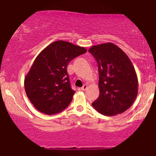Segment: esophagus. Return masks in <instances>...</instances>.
Here are the masks:
<instances>
[{
    "instance_id": "esophagus-1",
    "label": "esophagus",
    "mask_w": 156,
    "mask_h": 156,
    "mask_svg": "<svg viewBox=\"0 0 156 156\" xmlns=\"http://www.w3.org/2000/svg\"><path fill=\"white\" fill-rule=\"evenodd\" d=\"M87 88H88V85L87 84H84L83 86V87H81V90H85L87 89Z\"/></svg>"
}]
</instances>
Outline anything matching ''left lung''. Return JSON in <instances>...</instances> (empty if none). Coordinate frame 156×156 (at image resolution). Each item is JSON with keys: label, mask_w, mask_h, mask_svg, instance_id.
I'll return each instance as SVG.
<instances>
[{"label": "left lung", "mask_w": 156, "mask_h": 156, "mask_svg": "<svg viewBox=\"0 0 156 156\" xmlns=\"http://www.w3.org/2000/svg\"><path fill=\"white\" fill-rule=\"evenodd\" d=\"M98 62L99 96L92 106L106 116L123 113L135 101L138 80L133 62L122 49L112 42L88 50Z\"/></svg>", "instance_id": "1"}]
</instances>
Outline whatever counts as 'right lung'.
Masks as SVG:
<instances>
[{
  "instance_id": "right-lung-1",
  "label": "right lung",
  "mask_w": 156,
  "mask_h": 156,
  "mask_svg": "<svg viewBox=\"0 0 156 156\" xmlns=\"http://www.w3.org/2000/svg\"><path fill=\"white\" fill-rule=\"evenodd\" d=\"M86 51L83 47L58 40L37 55L25 76L24 88L27 97L38 111L51 115L70 104L75 90L70 87L67 67L73 59Z\"/></svg>"
}]
</instances>
